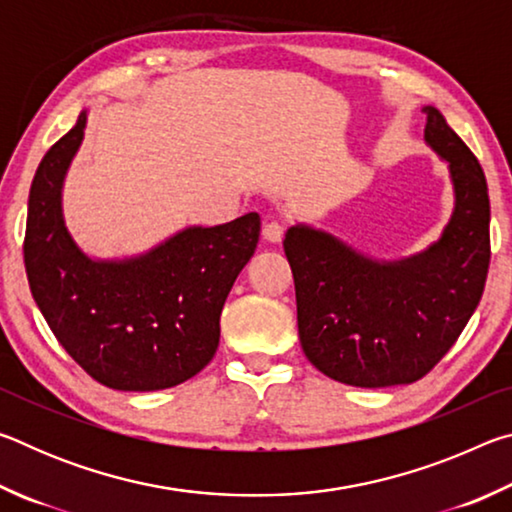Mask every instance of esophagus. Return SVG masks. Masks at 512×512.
<instances>
[{
  "instance_id": "esophagus-1",
  "label": "esophagus",
  "mask_w": 512,
  "mask_h": 512,
  "mask_svg": "<svg viewBox=\"0 0 512 512\" xmlns=\"http://www.w3.org/2000/svg\"><path fill=\"white\" fill-rule=\"evenodd\" d=\"M264 239L271 241V244H280L282 237H284V223L280 221H268L264 225Z\"/></svg>"
}]
</instances>
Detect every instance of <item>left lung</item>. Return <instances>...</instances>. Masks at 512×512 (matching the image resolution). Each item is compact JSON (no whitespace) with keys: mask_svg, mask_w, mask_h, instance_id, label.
Masks as SVG:
<instances>
[{"mask_svg":"<svg viewBox=\"0 0 512 512\" xmlns=\"http://www.w3.org/2000/svg\"><path fill=\"white\" fill-rule=\"evenodd\" d=\"M424 112V142L447 162L454 185V212L438 241L388 262L307 223L291 225L284 237L302 350L341 384L384 388L418 381L456 343L483 296L488 183L440 110Z\"/></svg>","mask_w":512,"mask_h":512,"instance_id":"obj_1","label":"left lung"}]
</instances>
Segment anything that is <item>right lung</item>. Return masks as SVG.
Listing matches in <instances>:
<instances>
[{
  "mask_svg": "<svg viewBox=\"0 0 512 512\" xmlns=\"http://www.w3.org/2000/svg\"><path fill=\"white\" fill-rule=\"evenodd\" d=\"M88 110L51 146L31 183L24 266L31 296L58 343L99 384L162 391L212 361L221 309L259 241L257 212L189 225L142 255L94 259L69 235L63 185Z\"/></svg>",
  "mask_w": 512,
  "mask_h": 512,
  "instance_id": "obj_1",
  "label": "right lung"
}]
</instances>
